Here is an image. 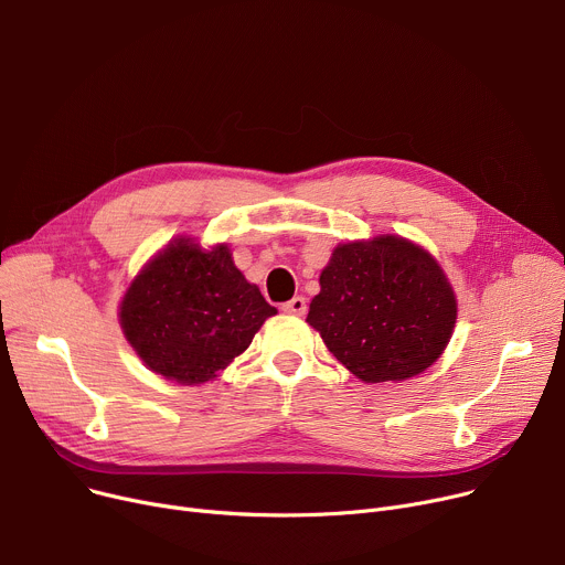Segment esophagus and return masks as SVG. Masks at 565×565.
<instances>
[{
  "instance_id": "obj_1",
  "label": "esophagus",
  "mask_w": 565,
  "mask_h": 565,
  "mask_svg": "<svg viewBox=\"0 0 565 565\" xmlns=\"http://www.w3.org/2000/svg\"><path fill=\"white\" fill-rule=\"evenodd\" d=\"M284 311L290 313V316H305L307 313V299L299 297V295L288 299V302L284 305Z\"/></svg>"
}]
</instances>
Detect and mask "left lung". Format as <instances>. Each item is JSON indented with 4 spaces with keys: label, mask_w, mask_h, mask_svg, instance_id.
Listing matches in <instances>:
<instances>
[{
    "label": "left lung",
    "mask_w": 565,
    "mask_h": 565,
    "mask_svg": "<svg viewBox=\"0 0 565 565\" xmlns=\"http://www.w3.org/2000/svg\"><path fill=\"white\" fill-rule=\"evenodd\" d=\"M307 322L361 382H402L443 354L457 299L425 249L380 236L333 249Z\"/></svg>",
    "instance_id": "obj_1"
}]
</instances>
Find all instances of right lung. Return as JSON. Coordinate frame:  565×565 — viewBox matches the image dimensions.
<instances>
[{
  "mask_svg": "<svg viewBox=\"0 0 565 565\" xmlns=\"http://www.w3.org/2000/svg\"><path fill=\"white\" fill-rule=\"evenodd\" d=\"M275 313L227 245L204 252L181 238L134 279L120 322L147 367L193 386L217 377Z\"/></svg>",
  "mask_w": 565,
  "mask_h": 565,
  "instance_id": "add662e5",
  "label": "right lung"
}]
</instances>
